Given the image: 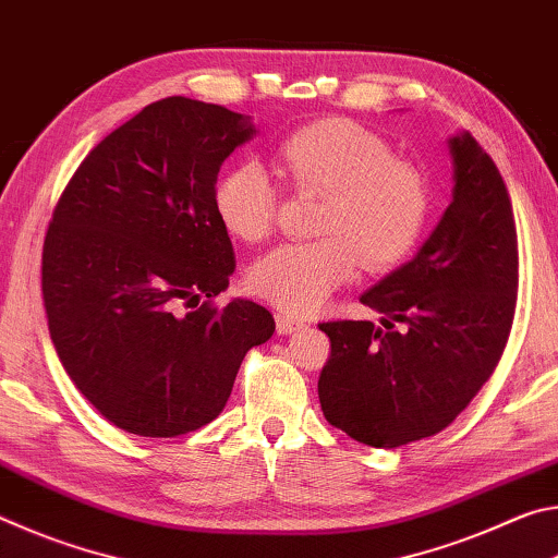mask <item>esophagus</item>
I'll list each match as a JSON object with an SVG mask.
<instances>
[{"label":"esophagus","mask_w":558,"mask_h":558,"mask_svg":"<svg viewBox=\"0 0 558 558\" xmlns=\"http://www.w3.org/2000/svg\"><path fill=\"white\" fill-rule=\"evenodd\" d=\"M276 325H278L280 335H292V332H300V329H305V323H302V319L286 315V313L276 315Z\"/></svg>","instance_id":"34e87169"}]
</instances>
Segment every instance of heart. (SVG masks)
Listing matches in <instances>:
<instances>
[{"label":"heart","instance_id":"heart-1","mask_svg":"<svg viewBox=\"0 0 558 558\" xmlns=\"http://www.w3.org/2000/svg\"><path fill=\"white\" fill-rule=\"evenodd\" d=\"M280 174L298 192L323 194L307 243H282L248 270L258 298L286 313H313L364 270L401 263L418 243L428 216V184L411 162L362 122L323 118L292 130L278 147ZM214 214L233 239L258 243L272 231L278 189L256 162L216 179Z\"/></svg>","mask_w":558,"mask_h":558}]
</instances>
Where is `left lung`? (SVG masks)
<instances>
[{
	"label": "left lung",
	"instance_id": "1",
	"mask_svg": "<svg viewBox=\"0 0 558 558\" xmlns=\"http://www.w3.org/2000/svg\"><path fill=\"white\" fill-rule=\"evenodd\" d=\"M448 149V209L418 253L362 295L384 329L319 325L332 342L317 381L325 418L372 448L448 428L493 376L512 329L519 258L507 186L470 132Z\"/></svg>",
	"mask_w": 558,
	"mask_h": 558
}]
</instances>
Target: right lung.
<instances>
[{
	"label": "right lung",
	"mask_w": 558,
	"mask_h": 558,
	"mask_svg": "<svg viewBox=\"0 0 558 558\" xmlns=\"http://www.w3.org/2000/svg\"><path fill=\"white\" fill-rule=\"evenodd\" d=\"M253 135L223 106L157 100L90 149L56 204L49 332L75 389L122 430L174 438L211 423L245 352L276 332L256 302L211 305L235 268L216 177Z\"/></svg>",
	"instance_id": "1"
}]
</instances>
